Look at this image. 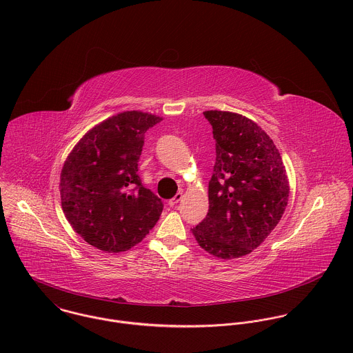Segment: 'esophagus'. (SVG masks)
<instances>
[{
    "instance_id": "34e87169",
    "label": "esophagus",
    "mask_w": 353,
    "mask_h": 353,
    "mask_svg": "<svg viewBox=\"0 0 353 353\" xmlns=\"http://www.w3.org/2000/svg\"><path fill=\"white\" fill-rule=\"evenodd\" d=\"M182 199H183V193H181V192H179V193H176V196H175L172 200H170L168 203H170V206H175V205H176L178 202L181 201Z\"/></svg>"
}]
</instances>
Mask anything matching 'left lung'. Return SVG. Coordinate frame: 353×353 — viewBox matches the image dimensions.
Here are the masks:
<instances>
[{"label":"left lung","instance_id":"1","mask_svg":"<svg viewBox=\"0 0 353 353\" xmlns=\"http://www.w3.org/2000/svg\"><path fill=\"white\" fill-rule=\"evenodd\" d=\"M216 163L209 181V210L193 228L205 252L239 258L256 249L279 224L290 197L280 152L252 119L210 110Z\"/></svg>","mask_w":353,"mask_h":353}]
</instances>
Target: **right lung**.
<instances>
[{"mask_svg":"<svg viewBox=\"0 0 353 353\" xmlns=\"http://www.w3.org/2000/svg\"><path fill=\"white\" fill-rule=\"evenodd\" d=\"M163 118L119 112L92 128L69 153L59 193L72 228L101 252H126L157 223L163 202L137 174L145 132Z\"/></svg>","mask_w":353,"mask_h":353,"instance_id":"obj_1","label":"right lung"}]
</instances>
